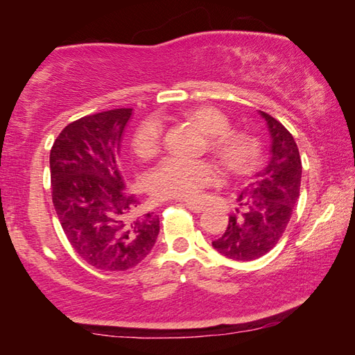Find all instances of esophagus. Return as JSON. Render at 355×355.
I'll list each match as a JSON object with an SVG mask.
<instances>
[{"mask_svg": "<svg viewBox=\"0 0 355 355\" xmlns=\"http://www.w3.org/2000/svg\"><path fill=\"white\" fill-rule=\"evenodd\" d=\"M180 205H183V207H186L188 209H191V211H194V213H200V211H203V207L202 203H196V202H183V203H180Z\"/></svg>", "mask_w": 355, "mask_h": 355, "instance_id": "34e87169", "label": "esophagus"}]
</instances>
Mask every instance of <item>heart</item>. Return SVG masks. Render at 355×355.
<instances>
[{
	"instance_id": "b5f03b06",
	"label": "heart",
	"mask_w": 355,
	"mask_h": 355,
	"mask_svg": "<svg viewBox=\"0 0 355 355\" xmlns=\"http://www.w3.org/2000/svg\"><path fill=\"white\" fill-rule=\"evenodd\" d=\"M184 117L207 135V147L216 163L228 175H243L257 164L260 144L245 131L230 130V120L213 106H199L184 112ZM139 158H152L161 147V125L148 119L136 128L131 139ZM218 178L207 161L167 158L148 173V191L158 199H196Z\"/></svg>"
}]
</instances>
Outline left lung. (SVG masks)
<instances>
[{
	"label": "left lung",
	"instance_id": "left-lung-1",
	"mask_svg": "<svg viewBox=\"0 0 355 355\" xmlns=\"http://www.w3.org/2000/svg\"><path fill=\"white\" fill-rule=\"evenodd\" d=\"M271 135V159L236 197L213 248L230 260L250 261L266 255L286 230L297 205L302 161L293 135L277 119L260 111Z\"/></svg>",
	"mask_w": 355,
	"mask_h": 355
}]
</instances>
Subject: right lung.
I'll return each mask as SVG.
<instances>
[{
    "label": "right lung",
    "mask_w": 355,
    "mask_h": 355,
    "mask_svg": "<svg viewBox=\"0 0 355 355\" xmlns=\"http://www.w3.org/2000/svg\"><path fill=\"white\" fill-rule=\"evenodd\" d=\"M131 107L69 123L50 152L51 197L69 243L101 271H127L153 249L159 218L141 213V200L125 188L120 142Z\"/></svg>",
    "instance_id": "1"
}]
</instances>
